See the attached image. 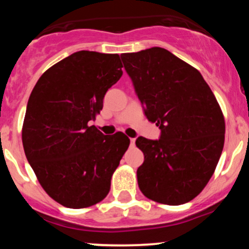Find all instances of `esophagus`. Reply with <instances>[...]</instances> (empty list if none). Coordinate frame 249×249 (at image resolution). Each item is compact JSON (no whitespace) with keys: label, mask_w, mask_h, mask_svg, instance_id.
<instances>
[{"label":"esophagus","mask_w":249,"mask_h":249,"mask_svg":"<svg viewBox=\"0 0 249 249\" xmlns=\"http://www.w3.org/2000/svg\"><path fill=\"white\" fill-rule=\"evenodd\" d=\"M130 144H131V146H134V144H136V138H131Z\"/></svg>","instance_id":"esophagus-1"}]
</instances>
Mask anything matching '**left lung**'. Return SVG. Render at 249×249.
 I'll return each instance as SVG.
<instances>
[{
	"mask_svg": "<svg viewBox=\"0 0 249 249\" xmlns=\"http://www.w3.org/2000/svg\"><path fill=\"white\" fill-rule=\"evenodd\" d=\"M145 116L160 128L156 141L138 137L137 170L145 196L165 205L191 201L204 190L221 156L225 119L201 73L164 48L122 53Z\"/></svg>",
	"mask_w": 249,
	"mask_h": 249,
	"instance_id": "1",
	"label": "left lung"
}]
</instances>
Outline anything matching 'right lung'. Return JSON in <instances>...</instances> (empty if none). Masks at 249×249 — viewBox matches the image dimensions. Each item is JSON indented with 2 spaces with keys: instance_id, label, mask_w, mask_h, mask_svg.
<instances>
[{
  "instance_id": "obj_1",
  "label": "right lung",
  "mask_w": 249,
  "mask_h": 249,
  "mask_svg": "<svg viewBox=\"0 0 249 249\" xmlns=\"http://www.w3.org/2000/svg\"><path fill=\"white\" fill-rule=\"evenodd\" d=\"M122 68L118 53L77 51L45 71L29 97L22 128L25 157L45 192L63 206L102 201L130 145L124 133L104 136L89 126Z\"/></svg>"
}]
</instances>
